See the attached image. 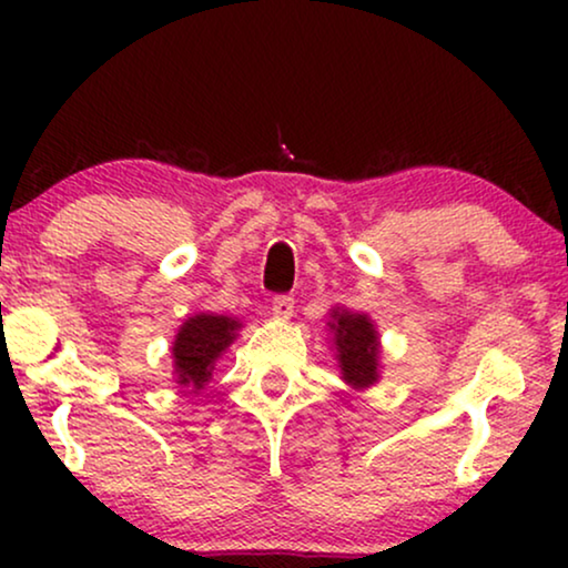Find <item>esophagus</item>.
<instances>
[{"instance_id":"obj_1","label":"esophagus","mask_w":568,"mask_h":568,"mask_svg":"<svg viewBox=\"0 0 568 568\" xmlns=\"http://www.w3.org/2000/svg\"><path fill=\"white\" fill-rule=\"evenodd\" d=\"M271 313H274V317H278V321H290L294 315V297H290V294L274 297V302H271Z\"/></svg>"}]
</instances>
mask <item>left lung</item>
<instances>
[{
  "label": "left lung",
  "mask_w": 568,
  "mask_h": 568,
  "mask_svg": "<svg viewBox=\"0 0 568 568\" xmlns=\"http://www.w3.org/2000/svg\"><path fill=\"white\" fill-rule=\"evenodd\" d=\"M328 344L336 356L341 379L354 390H367L379 383L383 344L375 321L359 310L336 305L328 313Z\"/></svg>",
  "instance_id": "left-lung-1"
}]
</instances>
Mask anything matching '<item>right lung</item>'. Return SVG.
<instances>
[{"mask_svg": "<svg viewBox=\"0 0 568 568\" xmlns=\"http://www.w3.org/2000/svg\"><path fill=\"white\" fill-rule=\"evenodd\" d=\"M240 328L243 323L232 315L196 313L185 317L175 333L173 346H170L175 385L185 387L193 395L204 390L214 375L216 362L235 344Z\"/></svg>", "mask_w": 568, "mask_h": 568, "instance_id": "1", "label": "right lung"}]
</instances>
